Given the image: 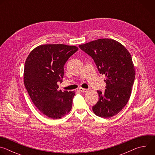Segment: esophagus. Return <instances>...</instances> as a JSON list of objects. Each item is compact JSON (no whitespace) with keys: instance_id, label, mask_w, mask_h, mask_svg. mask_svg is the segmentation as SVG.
Returning a JSON list of instances; mask_svg holds the SVG:
<instances>
[{"instance_id":"1","label":"esophagus","mask_w":155,"mask_h":155,"mask_svg":"<svg viewBox=\"0 0 155 155\" xmlns=\"http://www.w3.org/2000/svg\"><path fill=\"white\" fill-rule=\"evenodd\" d=\"M87 89H85V88H83V87H80L79 88V91L82 92V93H85L86 91H87Z\"/></svg>"}]
</instances>
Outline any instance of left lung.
<instances>
[{
	"mask_svg": "<svg viewBox=\"0 0 155 155\" xmlns=\"http://www.w3.org/2000/svg\"><path fill=\"white\" fill-rule=\"evenodd\" d=\"M79 47L93 59L99 73L107 78L105 91H97L99 101L93 106V112L102 118L112 117L124 107L131 94L136 72L130 54L122 44L109 38Z\"/></svg>",
	"mask_w": 155,
	"mask_h": 155,
	"instance_id": "1",
	"label": "left lung"
}]
</instances>
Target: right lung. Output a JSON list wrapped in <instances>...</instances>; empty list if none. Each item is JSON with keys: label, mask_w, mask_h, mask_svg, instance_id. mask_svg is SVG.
<instances>
[{"label": "right lung", "mask_w": 155, "mask_h": 155, "mask_svg": "<svg viewBox=\"0 0 155 155\" xmlns=\"http://www.w3.org/2000/svg\"><path fill=\"white\" fill-rule=\"evenodd\" d=\"M78 50L75 46L47 44L35 48L25 65L24 83L28 94L40 111L56 120L67 115L72 108L75 91L59 90L64 65Z\"/></svg>", "instance_id": "1"}]
</instances>
